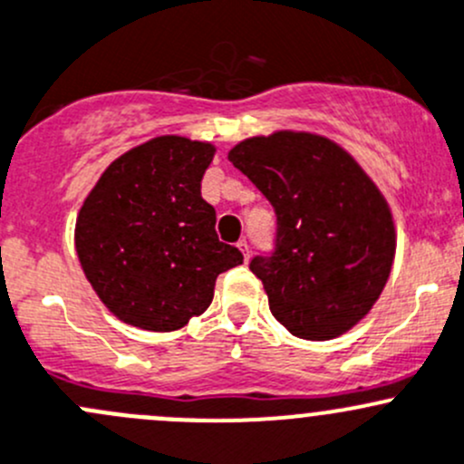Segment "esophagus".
Returning <instances> with one entry per match:
<instances>
[{"mask_svg":"<svg viewBox=\"0 0 464 464\" xmlns=\"http://www.w3.org/2000/svg\"><path fill=\"white\" fill-rule=\"evenodd\" d=\"M237 246H238V250H241V255H243V261H247V259H250V246H247V241H246V238H241V241H238Z\"/></svg>","mask_w":464,"mask_h":464,"instance_id":"34e87169","label":"esophagus"}]
</instances>
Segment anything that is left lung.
I'll list each match as a JSON object with an SVG mask.
<instances>
[{"instance_id":"left-lung-1","label":"left lung","mask_w":464,"mask_h":464,"mask_svg":"<svg viewBox=\"0 0 464 464\" xmlns=\"http://www.w3.org/2000/svg\"><path fill=\"white\" fill-rule=\"evenodd\" d=\"M227 159L275 208V252L250 270L276 322L310 342L357 326L395 256L393 214L371 176L331 138L290 129L246 138Z\"/></svg>"}]
</instances>
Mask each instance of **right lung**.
Segmentation results:
<instances>
[{"label":"right lung","instance_id":"add662e5","mask_svg":"<svg viewBox=\"0 0 464 464\" xmlns=\"http://www.w3.org/2000/svg\"><path fill=\"white\" fill-rule=\"evenodd\" d=\"M212 142L156 136L118 156L75 221V252L100 302L129 326L179 331L212 304L221 272L243 261L217 237L200 197Z\"/></svg>","mask_w":464,"mask_h":464}]
</instances>
